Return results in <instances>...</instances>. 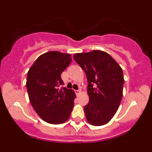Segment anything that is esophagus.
I'll return each instance as SVG.
<instances>
[{
    "label": "esophagus",
    "instance_id": "esophagus-1",
    "mask_svg": "<svg viewBox=\"0 0 152 152\" xmlns=\"http://www.w3.org/2000/svg\"><path fill=\"white\" fill-rule=\"evenodd\" d=\"M81 90H75V93H76V95H79L81 94Z\"/></svg>",
    "mask_w": 152,
    "mask_h": 152
}]
</instances>
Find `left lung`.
Wrapping results in <instances>:
<instances>
[{
	"mask_svg": "<svg viewBox=\"0 0 152 152\" xmlns=\"http://www.w3.org/2000/svg\"><path fill=\"white\" fill-rule=\"evenodd\" d=\"M85 71L89 102L84 106L87 121L102 126L111 119L119 107L123 96L124 79L121 66L109 53L99 50L74 55Z\"/></svg>",
	"mask_w": 152,
	"mask_h": 152,
	"instance_id": "left-lung-1",
	"label": "left lung"
}]
</instances>
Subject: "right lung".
I'll list each match as a JSON object with an SVG mask.
<instances>
[{
  "instance_id": "obj_1",
  "label": "right lung",
  "mask_w": 152,
  "mask_h": 152,
  "mask_svg": "<svg viewBox=\"0 0 152 152\" xmlns=\"http://www.w3.org/2000/svg\"><path fill=\"white\" fill-rule=\"evenodd\" d=\"M71 62L69 53L49 51L38 57L28 71L29 101L43 121L51 124L66 122L74 106V91L66 87L61 74Z\"/></svg>"
}]
</instances>
